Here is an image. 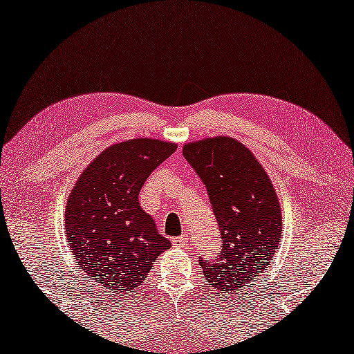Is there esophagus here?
<instances>
[{"instance_id":"obj_1","label":"esophagus","mask_w":354,"mask_h":354,"mask_svg":"<svg viewBox=\"0 0 354 354\" xmlns=\"http://www.w3.org/2000/svg\"><path fill=\"white\" fill-rule=\"evenodd\" d=\"M172 244H174V247H185L189 244V238L187 236V234H183V236H178V238H174Z\"/></svg>"}]
</instances>
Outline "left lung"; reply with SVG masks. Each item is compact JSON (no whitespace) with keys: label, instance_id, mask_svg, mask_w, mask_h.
<instances>
[{"label":"left lung","instance_id":"left-lung-1","mask_svg":"<svg viewBox=\"0 0 354 354\" xmlns=\"http://www.w3.org/2000/svg\"><path fill=\"white\" fill-rule=\"evenodd\" d=\"M183 157L205 185L222 241L218 257L199 258L203 277L219 294L252 289L283 234L280 202L268 172L230 136L188 142Z\"/></svg>","mask_w":354,"mask_h":354}]
</instances>
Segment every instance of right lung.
<instances>
[{
    "label": "right lung",
    "mask_w": 354,
    "mask_h": 354,
    "mask_svg": "<svg viewBox=\"0 0 354 354\" xmlns=\"http://www.w3.org/2000/svg\"><path fill=\"white\" fill-rule=\"evenodd\" d=\"M176 142L136 138L110 146L77 178L65 209L66 244L85 280L109 295H127L146 280L171 243L140 207L146 178Z\"/></svg>",
    "instance_id": "add662e5"
}]
</instances>
